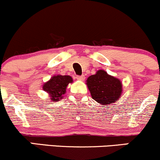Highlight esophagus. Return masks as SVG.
Wrapping results in <instances>:
<instances>
[{
  "label": "esophagus",
  "instance_id": "1",
  "mask_svg": "<svg viewBox=\"0 0 160 160\" xmlns=\"http://www.w3.org/2000/svg\"><path fill=\"white\" fill-rule=\"evenodd\" d=\"M76 78L79 81H83L85 79V75H81V76H77Z\"/></svg>",
  "mask_w": 160,
  "mask_h": 160
}]
</instances>
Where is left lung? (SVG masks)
I'll use <instances>...</instances> for the list:
<instances>
[{
    "instance_id": "left-lung-1",
    "label": "left lung",
    "mask_w": 160,
    "mask_h": 160,
    "mask_svg": "<svg viewBox=\"0 0 160 160\" xmlns=\"http://www.w3.org/2000/svg\"><path fill=\"white\" fill-rule=\"evenodd\" d=\"M91 98L101 105H110L118 101L122 93V83L119 78L100 69L86 80Z\"/></svg>"
}]
</instances>
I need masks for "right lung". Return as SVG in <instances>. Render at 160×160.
I'll use <instances>...</instances> for the list:
<instances>
[{"label": "right lung", "mask_w": 160, "mask_h": 160, "mask_svg": "<svg viewBox=\"0 0 160 160\" xmlns=\"http://www.w3.org/2000/svg\"><path fill=\"white\" fill-rule=\"evenodd\" d=\"M72 78L69 75H56L45 82L42 88L49 95L51 101L57 102L62 99L68 85L72 83Z\"/></svg>", "instance_id": "1"}]
</instances>
